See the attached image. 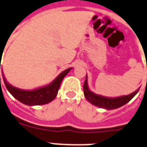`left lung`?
<instances>
[{
    "label": "left lung",
    "instance_id": "8db88e82",
    "mask_svg": "<svg viewBox=\"0 0 147 147\" xmlns=\"http://www.w3.org/2000/svg\"><path fill=\"white\" fill-rule=\"evenodd\" d=\"M140 89V88H138L135 92L130 93L129 95L120 96H117V97H108V96L99 95V94L93 93L90 90L89 85H88L87 75H86V78L84 86H83V92H84V96L86 99L90 102V104H92L94 106L106 110L117 109L118 107H121V106L126 104L137 94Z\"/></svg>",
    "mask_w": 147,
    "mask_h": 147
}]
</instances>
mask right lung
<instances>
[{
	"instance_id": "1",
	"label": "right lung",
	"mask_w": 147,
	"mask_h": 147,
	"mask_svg": "<svg viewBox=\"0 0 147 147\" xmlns=\"http://www.w3.org/2000/svg\"><path fill=\"white\" fill-rule=\"evenodd\" d=\"M1 69V63H0ZM72 69L69 68L61 71L55 79L50 82L49 84L36 88L33 90H22L19 88L15 87L7 82V79L4 76L3 70H1L2 77L4 80V85L11 95L18 101L22 104L29 106H35V105H43L48 104L54 100L57 94L61 83L62 82L65 76ZM1 84V78H0Z\"/></svg>"
}]
</instances>
